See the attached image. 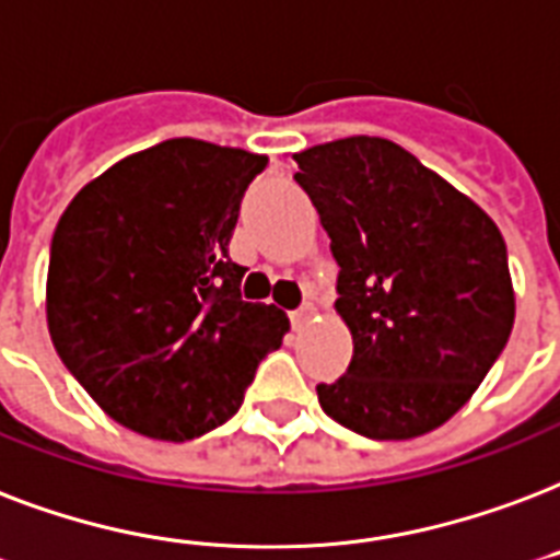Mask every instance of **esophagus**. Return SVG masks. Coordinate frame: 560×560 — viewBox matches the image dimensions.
Instances as JSON below:
<instances>
[{"instance_id": "esophagus-1", "label": "esophagus", "mask_w": 560, "mask_h": 560, "mask_svg": "<svg viewBox=\"0 0 560 560\" xmlns=\"http://www.w3.org/2000/svg\"><path fill=\"white\" fill-rule=\"evenodd\" d=\"M311 317H314V308H311V305H305V308H299L290 314V323H293V328H296V331H302V328L311 323Z\"/></svg>"}]
</instances>
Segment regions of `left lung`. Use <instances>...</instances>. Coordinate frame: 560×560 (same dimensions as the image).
Here are the masks:
<instances>
[{
    "instance_id": "1",
    "label": "left lung",
    "mask_w": 560,
    "mask_h": 560,
    "mask_svg": "<svg viewBox=\"0 0 560 560\" xmlns=\"http://www.w3.org/2000/svg\"><path fill=\"white\" fill-rule=\"evenodd\" d=\"M293 178L331 237L335 308L352 331L323 411L373 441H408L458 413L514 328L502 232L469 196L384 138L296 152Z\"/></svg>"
}]
</instances>
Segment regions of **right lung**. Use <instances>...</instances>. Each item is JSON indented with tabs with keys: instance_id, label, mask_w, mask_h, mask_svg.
<instances>
[{
	"instance_id": "right-lung-1",
	"label": "right lung",
	"mask_w": 560,
	"mask_h": 560,
	"mask_svg": "<svg viewBox=\"0 0 560 560\" xmlns=\"http://www.w3.org/2000/svg\"><path fill=\"white\" fill-rule=\"evenodd\" d=\"M267 155L194 138L122 158L58 220L46 323L58 355L110 420L185 443L223 425L284 311L243 302L229 258L241 199Z\"/></svg>"
}]
</instances>
